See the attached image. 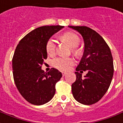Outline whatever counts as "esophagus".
Here are the masks:
<instances>
[{"instance_id":"esophagus-1","label":"esophagus","mask_w":123,"mask_h":123,"mask_svg":"<svg viewBox=\"0 0 123 123\" xmlns=\"http://www.w3.org/2000/svg\"><path fill=\"white\" fill-rule=\"evenodd\" d=\"M66 74H67V73H65V72H62V76H64L66 75Z\"/></svg>"}]
</instances>
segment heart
<instances>
[{
	"label": "heart",
	"instance_id": "heart-1",
	"mask_svg": "<svg viewBox=\"0 0 123 123\" xmlns=\"http://www.w3.org/2000/svg\"><path fill=\"white\" fill-rule=\"evenodd\" d=\"M61 39L67 43L71 47L72 53L76 57L82 55V49L78 46L80 43V39L77 34L73 32H65L61 36ZM56 43L53 39H50L46 44V50L49 55H54L56 50ZM52 65L55 68L63 71H67L74 64V61L72 58L58 57L52 60Z\"/></svg>",
	"mask_w": 123,
	"mask_h": 123
}]
</instances>
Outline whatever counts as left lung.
Returning a JSON list of instances; mask_svg holds the SVG:
<instances>
[{
  "instance_id": "obj_1",
  "label": "left lung",
  "mask_w": 123,
  "mask_h": 123,
  "mask_svg": "<svg viewBox=\"0 0 123 123\" xmlns=\"http://www.w3.org/2000/svg\"><path fill=\"white\" fill-rule=\"evenodd\" d=\"M69 27L82 36L85 44L84 55L76 69V80L71 86L72 93L78 102L91 105L102 98L110 86L114 71L112 55L106 42L95 30L87 26ZM86 70L88 73L82 78L81 73Z\"/></svg>"
}]
</instances>
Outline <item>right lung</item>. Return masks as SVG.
<instances>
[{"mask_svg":"<svg viewBox=\"0 0 123 123\" xmlns=\"http://www.w3.org/2000/svg\"><path fill=\"white\" fill-rule=\"evenodd\" d=\"M64 27L44 26L26 34L17 46L12 58L13 75L19 93L28 102L42 105L51 100L62 73L52 68L47 73L41 69L47 58L46 44L50 37Z\"/></svg>","mask_w":123,"mask_h":123,"instance_id":"add662e5","label":"right lung"}]
</instances>
